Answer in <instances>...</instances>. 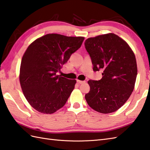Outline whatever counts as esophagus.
<instances>
[{
	"label": "esophagus",
	"instance_id": "34e87169",
	"mask_svg": "<svg viewBox=\"0 0 150 150\" xmlns=\"http://www.w3.org/2000/svg\"><path fill=\"white\" fill-rule=\"evenodd\" d=\"M76 82H77L79 83H85V81H80V80H76Z\"/></svg>",
	"mask_w": 150,
	"mask_h": 150
}]
</instances>
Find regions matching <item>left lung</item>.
Segmentation results:
<instances>
[{"instance_id":"left-lung-1","label":"left lung","mask_w":150,"mask_h":150,"mask_svg":"<svg viewBox=\"0 0 150 150\" xmlns=\"http://www.w3.org/2000/svg\"><path fill=\"white\" fill-rule=\"evenodd\" d=\"M85 47L95 71L102 69L100 81L89 80L90 91L85 95L90 107L103 114L122 107L135 87L137 74L135 54L128 44L114 33L89 38Z\"/></svg>"}]
</instances>
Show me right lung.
I'll return each instance as SVG.
<instances>
[{
    "label": "right lung",
    "instance_id": "obj_1",
    "mask_svg": "<svg viewBox=\"0 0 150 150\" xmlns=\"http://www.w3.org/2000/svg\"><path fill=\"white\" fill-rule=\"evenodd\" d=\"M84 38L48 34L34 40L21 61L19 79L27 102L43 114L63 107L75 88L76 80L56 73L81 47Z\"/></svg>",
    "mask_w": 150,
    "mask_h": 150
}]
</instances>
